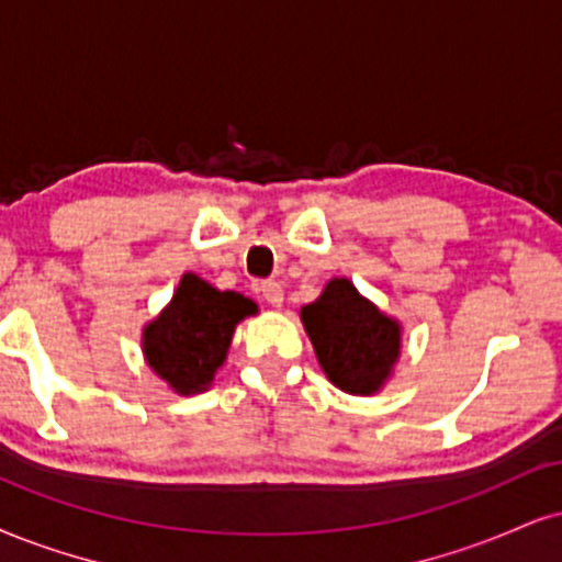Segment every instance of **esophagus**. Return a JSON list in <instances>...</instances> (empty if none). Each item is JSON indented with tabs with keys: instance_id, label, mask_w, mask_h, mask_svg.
<instances>
[{
	"instance_id": "esophagus-1",
	"label": "esophagus",
	"mask_w": 562,
	"mask_h": 562,
	"mask_svg": "<svg viewBox=\"0 0 562 562\" xmlns=\"http://www.w3.org/2000/svg\"><path fill=\"white\" fill-rule=\"evenodd\" d=\"M258 292L270 307H281L283 304V286L279 281H262L258 283Z\"/></svg>"
}]
</instances>
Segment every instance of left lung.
<instances>
[{"instance_id":"obj_1","label":"left lung","mask_w":562,"mask_h":562,"mask_svg":"<svg viewBox=\"0 0 562 562\" xmlns=\"http://www.w3.org/2000/svg\"><path fill=\"white\" fill-rule=\"evenodd\" d=\"M317 364L338 391L375 396L393 378L404 328L349 279H330L315 302L300 310Z\"/></svg>"}]
</instances>
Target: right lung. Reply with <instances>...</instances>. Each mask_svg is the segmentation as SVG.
<instances>
[{
	"label": "right lung",
	"mask_w": 562,
	"mask_h": 562,
	"mask_svg": "<svg viewBox=\"0 0 562 562\" xmlns=\"http://www.w3.org/2000/svg\"><path fill=\"white\" fill-rule=\"evenodd\" d=\"M258 304L239 292H221L198 273H184L175 296L143 325V359L177 396H195L213 385L226 362L234 330Z\"/></svg>",
	"instance_id": "1"
}]
</instances>
